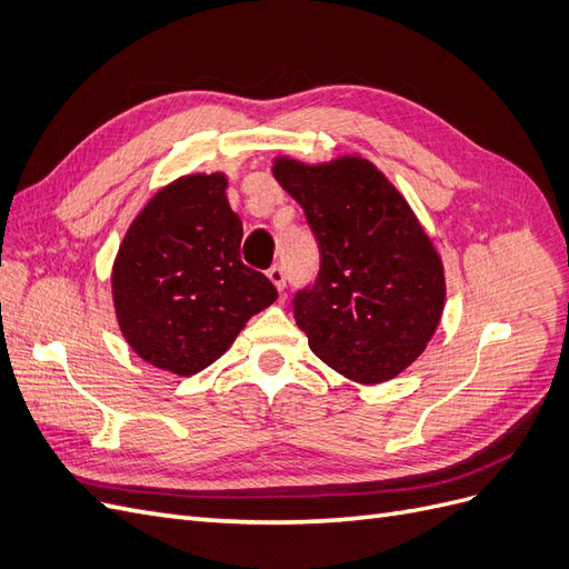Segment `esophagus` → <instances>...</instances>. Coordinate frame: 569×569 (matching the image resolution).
<instances>
[{
	"mask_svg": "<svg viewBox=\"0 0 569 569\" xmlns=\"http://www.w3.org/2000/svg\"><path fill=\"white\" fill-rule=\"evenodd\" d=\"M268 278L270 282L278 287V291H282L287 287V274H284V268L280 263H274L270 270H268Z\"/></svg>",
	"mask_w": 569,
	"mask_h": 569,
	"instance_id": "34e87169",
	"label": "esophagus"
}]
</instances>
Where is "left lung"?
<instances>
[{"label": "left lung", "mask_w": 569, "mask_h": 569, "mask_svg": "<svg viewBox=\"0 0 569 569\" xmlns=\"http://www.w3.org/2000/svg\"><path fill=\"white\" fill-rule=\"evenodd\" d=\"M272 176L299 201L320 247L316 282L297 291L308 347L360 385L403 372L443 313V263L403 194L368 159L308 166L280 157Z\"/></svg>", "instance_id": "obj_1"}]
</instances>
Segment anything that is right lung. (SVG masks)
<instances>
[{
  "instance_id": "1",
  "label": "right lung",
  "mask_w": 569,
  "mask_h": 569,
  "mask_svg": "<svg viewBox=\"0 0 569 569\" xmlns=\"http://www.w3.org/2000/svg\"><path fill=\"white\" fill-rule=\"evenodd\" d=\"M222 173L166 184L132 220L111 291L130 349L153 368L194 375L226 353L278 289L242 263V220Z\"/></svg>"
}]
</instances>
